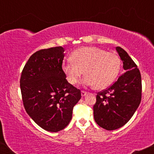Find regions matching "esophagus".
I'll use <instances>...</instances> for the list:
<instances>
[{"label": "esophagus", "mask_w": 154, "mask_h": 154, "mask_svg": "<svg viewBox=\"0 0 154 154\" xmlns=\"http://www.w3.org/2000/svg\"><path fill=\"white\" fill-rule=\"evenodd\" d=\"M88 94V93L87 92H85V91H81V95H82V96H85V95H86Z\"/></svg>", "instance_id": "34e87169"}]
</instances>
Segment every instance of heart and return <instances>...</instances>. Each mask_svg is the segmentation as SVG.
Wrapping results in <instances>:
<instances>
[{
  "mask_svg": "<svg viewBox=\"0 0 154 154\" xmlns=\"http://www.w3.org/2000/svg\"><path fill=\"white\" fill-rule=\"evenodd\" d=\"M72 62L63 63V72L71 85H77L83 75V83L105 89L116 78L121 68V60L116 54L94 46L81 47L72 54Z\"/></svg>",
  "mask_w": 154,
  "mask_h": 154,
  "instance_id": "heart-1",
  "label": "heart"
}]
</instances>
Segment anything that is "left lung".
I'll return each mask as SVG.
<instances>
[{"mask_svg": "<svg viewBox=\"0 0 154 154\" xmlns=\"http://www.w3.org/2000/svg\"><path fill=\"white\" fill-rule=\"evenodd\" d=\"M125 72L109 88L99 92L93 106L95 122L100 128L114 130L124 126L131 119L141 101L140 72L128 53L116 47Z\"/></svg>", "mask_w": 154, "mask_h": 154, "instance_id": "obj_1", "label": "left lung"}]
</instances>
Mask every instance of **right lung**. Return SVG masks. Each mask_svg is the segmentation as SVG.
Returning a JSON list of instances; mask_svg holds the SVG:
<instances>
[{"label": "right lung", "mask_w": 154, "mask_h": 154, "mask_svg": "<svg viewBox=\"0 0 154 154\" xmlns=\"http://www.w3.org/2000/svg\"><path fill=\"white\" fill-rule=\"evenodd\" d=\"M64 49H42L29 57L23 69L20 88L24 109L33 121L48 132L64 129L81 98L80 90L67 82L62 69Z\"/></svg>", "instance_id": "obj_1"}]
</instances>
